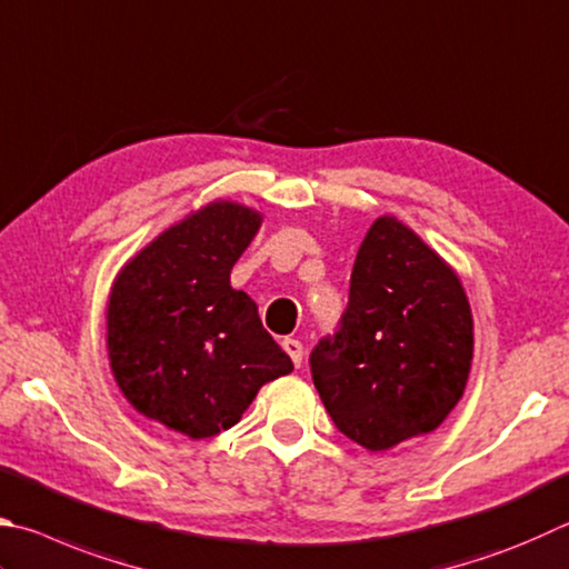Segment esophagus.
<instances>
[{
  "label": "esophagus",
  "mask_w": 569,
  "mask_h": 569,
  "mask_svg": "<svg viewBox=\"0 0 569 569\" xmlns=\"http://www.w3.org/2000/svg\"><path fill=\"white\" fill-rule=\"evenodd\" d=\"M283 350L288 356H291V360H293V366L298 368L301 366V360H303V343L301 340H296V338H286L283 340Z\"/></svg>",
  "instance_id": "esophagus-1"
}]
</instances>
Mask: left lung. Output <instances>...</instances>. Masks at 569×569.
<instances>
[{"label": "left lung", "instance_id": "1", "mask_svg": "<svg viewBox=\"0 0 569 569\" xmlns=\"http://www.w3.org/2000/svg\"><path fill=\"white\" fill-rule=\"evenodd\" d=\"M308 363L330 420L358 446L378 452L428 436L458 406L472 363L460 278L383 216L360 243L336 333Z\"/></svg>", "mask_w": 569, "mask_h": 569}]
</instances>
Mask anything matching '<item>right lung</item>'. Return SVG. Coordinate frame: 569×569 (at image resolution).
I'll return each mask as SVG.
<instances>
[{
	"label": "right lung",
	"instance_id": "obj_1",
	"mask_svg": "<svg viewBox=\"0 0 569 569\" xmlns=\"http://www.w3.org/2000/svg\"><path fill=\"white\" fill-rule=\"evenodd\" d=\"M261 213L216 201L121 268L107 308L111 373L143 416L193 440L241 420L258 388L293 370L231 268Z\"/></svg>",
	"mask_w": 569,
	"mask_h": 569
}]
</instances>
